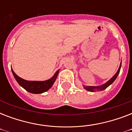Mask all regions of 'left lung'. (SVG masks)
Masks as SVG:
<instances>
[{"label": "left lung", "mask_w": 132, "mask_h": 132, "mask_svg": "<svg viewBox=\"0 0 132 132\" xmlns=\"http://www.w3.org/2000/svg\"><path fill=\"white\" fill-rule=\"evenodd\" d=\"M121 63L120 64V66H119V69L117 70V72H116V74L114 75V76L112 77V78L110 79L109 81H108L106 83H105L104 84L101 85V86H83L84 88L86 89V90L89 91V92H96V91H102V90L106 89L109 86H110L112 84L114 81H115V79H117V77L119 75V72H120V70H121Z\"/></svg>", "instance_id": "8db88e82"}]
</instances>
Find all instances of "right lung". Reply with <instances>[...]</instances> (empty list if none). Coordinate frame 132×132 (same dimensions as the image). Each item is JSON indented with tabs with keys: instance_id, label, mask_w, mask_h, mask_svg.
Returning a JSON list of instances; mask_svg holds the SVG:
<instances>
[{
	"instance_id": "obj_1",
	"label": "right lung",
	"mask_w": 132,
	"mask_h": 132,
	"mask_svg": "<svg viewBox=\"0 0 132 132\" xmlns=\"http://www.w3.org/2000/svg\"><path fill=\"white\" fill-rule=\"evenodd\" d=\"M11 71L13 73L14 78L16 80L18 84L21 87L25 89L27 92L33 94H41L44 92H46L53 85L55 81L60 70H57L51 78L46 81H27L22 79L15 74L13 69L11 68Z\"/></svg>"
}]
</instances>
